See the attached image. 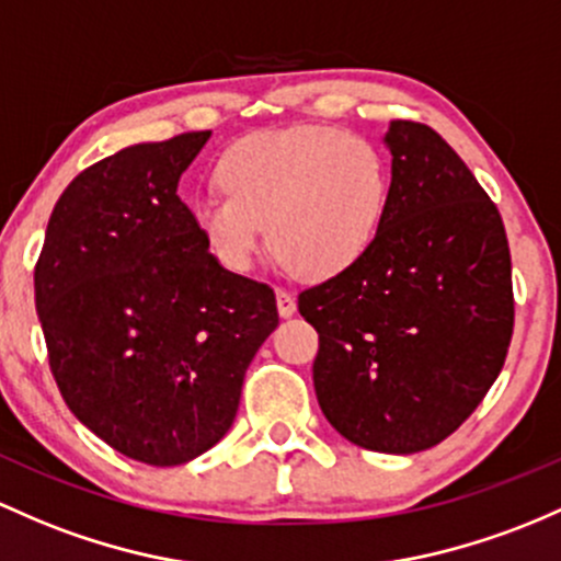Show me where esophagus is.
<instances>
[{
    "instance_id": "obj_1",
    "label": "esophagus",
    "mask_w": 561,
    "mask_h": 561,
    "mask_svg": "<svg viewBox=\"0 0 561 561\" xmlns=\"http://www.w3.org/2000/svg\"><path fill=\"white\" fill-rule=\"evenodd\" d=\"M276 309H279L282 317H293L295 309H298V300L287 290H276Z\"/></svg>"
}]
</instances>
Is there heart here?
<instances>
[{
  "label": "heart",
  "mask_w": 561,
  "mask_h": 561,
  "mask_svg": "<svg viewBox=\"0 0 561 561\" xmlns=\"http://www.w3.org/2000/svg\"><path fill=\"white\" fill-rule=\"evenodd\" d=\"M224 194L194 207L207 248L226 268L248 271L263 250L293 274L328 279L370 250L389 202L378 146L341 127L248 135L215 168Z\"/></svg>",
  "instance_id": "1"
}]
</instances>
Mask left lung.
<instances>
[{"label":"left lung","mask_w":561,"mask_h":561,"mask_svg":"<svg viewBox=\"0 0 561 561\" xmlns=\"http://www.w3.org/2000/svg\"><path fill=\"white\" fill-rule=\"evenodd\" d=\"M391 186L370 250L298 295L319 332L313 389L337 434L375 453L428 450L503 370L514 332L501 213L439 133L393 119Z\"/></svg>","instance_id":"8db88e82"}]
</instances>
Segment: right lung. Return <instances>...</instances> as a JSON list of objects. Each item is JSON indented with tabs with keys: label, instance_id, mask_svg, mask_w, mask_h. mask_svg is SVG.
<instances>
[{
	"label": "right lung",
	"instance_id": "obj_1",
	"mask_svg": "<svg viewBox=\"0 0 561 561\" xmlns=\"http://www.w3.org/2000/svg\"><path fill=\"white\" fill-rule=\"evenodd\" d=\"M207 138L127 146L79 172L34 268L60 397L149 466L188 463L224 439L252 356L279 324L274 290L220 266L178 196Z\"/></svg>",
	"mask_w": 561,
	"mask_h": 561
}]
</instances>
